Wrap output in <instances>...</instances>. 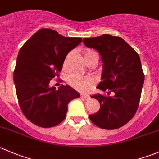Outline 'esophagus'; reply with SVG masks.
<instances>
[{
    "label": "esophagus",
    "instance_id": "obj_1",
    "mask_svg": "<svg viewBox=\"0 0 159 159\" xmlns=\"http://www.w3.org/2000/svg\"><path fill=\"white\" fill-rule=\"evenodd\" d=\"M81 98H83L84 100H88L89 98V95H81Z\"/></svg>",
    "mask_w": 159,
    "mask_h": 159
}]
</instances>
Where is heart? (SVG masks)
Returning <instances> with one entry per match:
<instances>
[{"instance_id": "heart-1", "label": "heart", "mask_w": 159, "mask_h": 159, "mask_svg": "<svg viewBox=\"0 0 159 159\" xmlns=\"http://www.w3.org/2000/svg\"><path fill=\"white\" fill-rule=\"evenodd\" d=\"M93 55H96V53L92 51V50H86L85 52H84V57L85 61H87ZM69 58H70V54L67 55L66 57L65 60H64V67H67V64H68ZM67 81L70 86L75 88L77 90L81 91V92L88 90L93 83L92 78H89V77L81 76L78 74H71V75H69L67 78Z\"/></svg>"}]
</instances>
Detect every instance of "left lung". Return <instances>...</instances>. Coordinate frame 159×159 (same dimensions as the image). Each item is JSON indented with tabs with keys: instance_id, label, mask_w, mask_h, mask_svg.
<instances>
[{
	"instance_id": "1",
	"label": "left lung",
	"mask_w": 159,
	"mask_h": 159,
	"mask_svg": "<svg viewBox=\"0 0 159 159\" xmlns=\"http://www.w3.org/2000/svg\"><path fill=\"white\" fill-rule=\"evenodd\" d=\"M83 43L101 56L102 81L97 89L108 95L91 96L99 102L100 109L89 118L100 128H120L133 118L139 105L144 81L139 55L121 37L107 34L84 38Z\"/></svg>"
}]
</instances>
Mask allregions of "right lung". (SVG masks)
<instances>
[{"mask_svg": "<svg viewBox=\"0 0 159 159\" xmlns=\"http://www.w3.org/2000/svg\"><path fill=\"white\" fill-rule=\"evenodd\" d=\"M82 39L64 37L57 31L41 29L21 47L14 70V83L19 106L25 116L41 127L61 124L67 105L80 94L69 85L58 90L50 81L59 76L67 53Z\"/></svg>", "mask_w": 159, "mask_h": 159, "instance_id": "right-lung-1", "label": "right lung"}]
</instances>
